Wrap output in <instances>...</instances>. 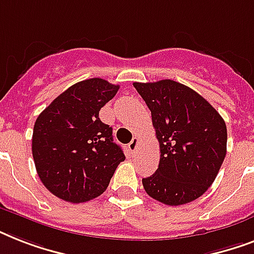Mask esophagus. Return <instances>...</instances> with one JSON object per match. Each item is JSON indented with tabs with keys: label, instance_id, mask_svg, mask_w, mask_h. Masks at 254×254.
<instances>
[{
	"label": "esophagus",
	"instance_id": "34e87169",
	"mask_svg": "<svg viewBox=\"0 0 254 254\" xmlns=\"http://www.w3.org/2000/svg\"><path fill=\"white\" fill-rule=\"evenodd\" d=\"M138 143H139V139L137 138V137H134V138L131 139V142L127 145V149L130 150V153H134V151L137 150V147H138Z\"/></svg>",
	"mask_w": 254,
	"mask_h": 254
}]
</instances>
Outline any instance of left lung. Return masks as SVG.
I'll return each mask as SVG.
<instances>
[{"instance_id":"8db88e82","label":"left lung","mask_w":254,"mask_h":254,"mask_svg":"<svg viewBox=\"0 0 254 254\" xmlns=\"http://www.w3.org/2000/svg\"><path fill=\"white\" fill-rule=\"evenodd\" d=\"M151 112L161 159L143 178L149 196L167 205L195 200L213 183L227 154L223 117L197 92L178 81L133 83Z\"/></svg>"}]
</instances>
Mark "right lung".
I'll use <instances>...</instances> for the list:
<instances>
[{
    "label": "right lung",
    "mask_w": 254,
    "mask_h": 254,
    "mask_svg": "<svg viewBox=\"0 0 254 254\" xmlns=\"http://www.w3.org/2000/svg\"><path fill=\"white\" fill-rule=\"evenodd\" d=\"M119 85L93 77L71 85L38 116L33 158L42 183L62 200L84 203L107 190L123 149L99 117Z\"/></svg>",
    "instance_id": "1"
}]
</instances>
